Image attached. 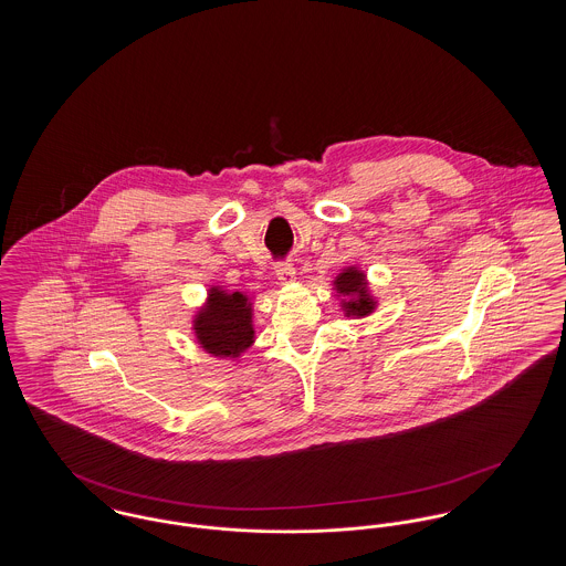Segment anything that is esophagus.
I'll list each match as a JSON object with an SVG mask.
<instances>
[{"label":"esophagus","mask_w":566,"mask_h":566,"mask_svg":"<svg viewBox=\"0 0 566 566\" xmlns=\"http://www.w3.org/2000/svg\"><path fill=\"white\" fill-rule=\"evenodd\" d=\"M275 273H277V280H280L282 284H289V282H293V277H295V268H293V263H289V261H280V263H275Z\"/></svg>","instance_id":"esophagus-1"}]
</instances>
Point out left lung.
<instances>
[{
	"label": "left lung",
	"mask_w": 566,
	"mask_h": 566,
	"mask_svg": "<svg viewBox=\"0 0 566 566\" xmlns=\"http://www.w3.org/2000/svg\"><path fill=\"white\" fill-rule=\"evenodd\" d=\"M335 284H337V291L344 296L358 295L346 303L348 314H352V316H367V314H371L374 301L369 298L367 291H365L363 273H358L356 270L344 271L337 277Z\"/></svg>",
	"instance_id": "left-lung-1"
}]
</instances>
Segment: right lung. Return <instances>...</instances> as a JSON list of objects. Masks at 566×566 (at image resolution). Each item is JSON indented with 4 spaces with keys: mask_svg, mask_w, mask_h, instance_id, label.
Returning <instances> with one entry per match:
<instances>
[{
    "mask_svg": "<svg viewBox=\"0 0 566 566\" xmlns=\"http://www.w3.org/2000/svg\"><path fill=\"white\" fill-rule=\"evenodd\" d=\"M250 303L242 293H210V305L195 321L201 346L216 356H235L252 344Z\"/></svg>",
    "mask_w": 566,
    "mask_h": 566,
    "instance_id": "right-lung-1",
    "label": "right lung"
}]
</instances>
